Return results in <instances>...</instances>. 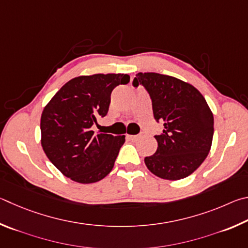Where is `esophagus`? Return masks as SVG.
I'll use <instances>...</instances> for the list:
<instances>
[{"mask_svg":"<svg viewBox=\"0 0 248 248\" xmlns=\"http://www.w3.org/2000/svg\"><path fill=\"white\" fill-rule=\"evenodd\" d=\"M126 137L128 140H137L138 136L137 135H131V134H126Z\"/></svg>","mask_w":248,"mask_h":248,"instance_id":"obj_1","label":"esophagus"}]
</instances>
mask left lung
Returning <instances> with one entry per match:
<instances>
[{
	"instance_id": "left-lung-1",
	"label": "left lung",
	"mask_w": 248,
	"mask_h": 248,
	"mask_svg": "<svg viewBox=\"0 0 248 248\" xmlns=\"http://www.w3.org/2000/svg\"><path fill=\"white\" fill-rule=\"evenodd\" d=\"M142 85L153 101L155 121L163 123L155 135V154L145 158L148 170L163 180L192 174L205 161L214 137V114L193 85L158 73H138L133 85Z\"/></svg>"
}]
</instances>
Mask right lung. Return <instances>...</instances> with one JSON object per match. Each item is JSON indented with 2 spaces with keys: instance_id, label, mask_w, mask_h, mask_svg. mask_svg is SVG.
Masks as SVG:
<instances>
[{
  "instance_id": "right-lung-1",
  "label": "right lung",
  "mask_w": 248,
  "mask_h": 248,
  "mask_svg": "<svg viewBox=\"0 0 248 248\" xmlns=\"http://www.w3.org/2000/svg\"><path fill=\"white\" fill-rule=\"evenodd\" d=\"M129 82L127 74H94L67 81L43 108V151L63 175L81 184L102 180L114 167L125 136L94 134L97 117L106 116L112 90Z\"/></svg>"
}]
</instances>
